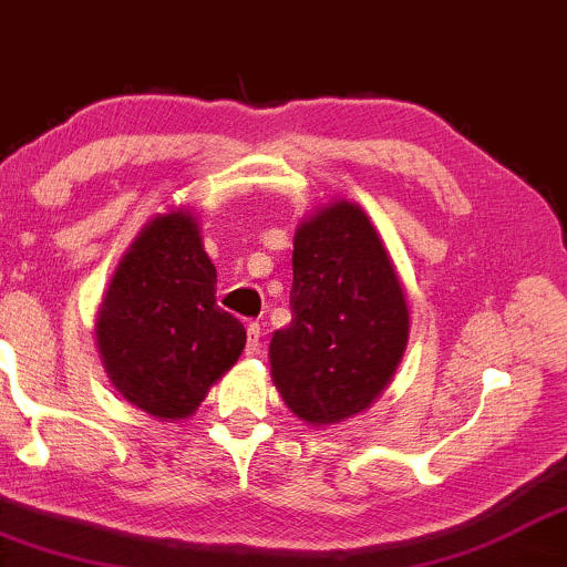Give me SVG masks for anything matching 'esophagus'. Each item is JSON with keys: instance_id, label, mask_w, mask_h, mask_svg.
Instances as JSON below:
<instances>
[{"instance_id": "obj_1", "label": "esophagus", "mask_w": 567, "mask_h": 567, "mask_svg": "<svg viewBox=\"0 0 567 567\" xmlns=\"http://www.w3.org/2000/svg\"><path fill=\"white\" fill-rule=\"evenodd\" d=\"M258 338H261V324L258 322H250L248 324V343H245V353H248V357H254V353H258Z\"/></svg>"}]
</instances>
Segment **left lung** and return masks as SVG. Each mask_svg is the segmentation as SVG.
Here are the masks:
<instances>
[{
    "label": "left lung",
    "instance_id": "obj_1",
    "mask_svg": "<svg viewBox=\"0 0 567 567\" xmlns=\"http://www.w3.org/2000/svg\"><path fill=\"white\" fill-rule=\"evenodd\" d=\"M292 319L269 343L271 378L313 427L364 412L404 357L409 309L370 216L336 200L296 229Z\"/></svg>",
    "mask_w": 567,
    "mask_h": 567
}]
</instances>
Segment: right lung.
I'll list each match as a JSON object with an SVG mask.
<instances>
[{"instance_id":"right-lung-1","label":"right lung","mask_w":567,"mask_h":567,"mask_svg":"<svg viewBox=\"0 0 567 567\" xmlns=\"http://www.w3.org/2000/svg\"><path fill=\"white\" fill-rule=\"evenodd\" d=\"M94 332L115 391L166 422L189 417L240 359L245 327L216 306V266L189 210L142 227L107 285Z\"/></svg>"}]
</instances>
